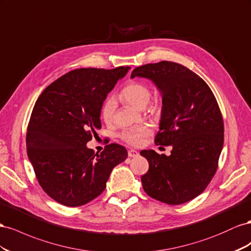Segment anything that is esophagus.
I'll use <instances>...</instances> for the list:
<instances>
[{"mask_svg": "<svg viewBox=\"0 0 251 251\" xmlns=\"http://www.w3.org/2000/svg\"><path fill=\"white\" fill-rule=\"evenodd\" d=\"M139 155V152L137 151V150H134V149H130V150H128V156H130V157H134V156H138Z\"/></svg>", "mask_w": 251, "mask_h": 251, "instance_id": "34e87169", "label": "esophagus"}]
</instances>
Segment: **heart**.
I'll use <instances>...</instances> for the list:
<instances>
[{"mask_svg":"<svg viewBox=\"0 0 251 251\" xmlns=\"http://www.w3.org/2000/svg\"><path fill=\"white\" fill-rule=\"evenodd\" d=\"M150 97H151V90H150L149 86L139 81H131L129 83H127L119 94V98L122 101L135 107V108L138 109L144 108L149 102ZM116 108L117 100L112 96L107 97L101 106V118L105 123H111L114 117ZM156 109L157 104H154L153 110ZM150 133H151V128L148 125H141L124 130L120 134V137L124 142H126L127 144L132 146H140L143 144L144 139L148 137Z\"/></svg>","mask_w":251,"mask_h":251,"instance_id":"heart-1","label":"heart"}]
</instances>
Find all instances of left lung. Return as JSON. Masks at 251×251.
I'll return each instance as SVG.
<instances>
[{"label": "left lung", "mask_w": 251, "mask_h": 251, "mask_svg": "<svg viewBox=\"0 0 251 251\" xmlns=\"http://www.w3.org/2000/svg\"><path fill=\"white\" fill-rule=\"evenodd\" d=\"M134 76L149 78L161 91L162 116L154 143L173 146L168 156L142 150L149 163L141 177L143 188L169 205L188 202L201 195L218 169L224 123L216 97L202 77L174 62L137 67Z\"/></svg>", "instance_id": "obj_1"}]
</instances>
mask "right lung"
I'll return each mask as SVG.
<instances>
[{
    "label": "right lung",
    "mask_w": 251,
    "mask_h": 251,
    "mask_svg": "<svg viewBox=\"0 0 251 251\" xmlns=\"http://www.w3.org/2000/svg\"><path fill=\"white\" fill-rule=\"evenodd\" d=\"M129 67L69 71L44 89L27 127V154L41 187L58 203L77 207L105 190L111 170L127 159L122 145L95 153L86 144L101 128V106Z\"/></svg>",
    "instance_id": "add662e5"
}]
</instances>
